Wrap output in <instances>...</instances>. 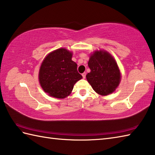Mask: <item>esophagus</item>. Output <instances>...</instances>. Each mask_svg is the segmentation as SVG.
I'll return each mask as SVG.
<instances>
[{"label":"esophagus","instance_id":"1","mask_svg":"<svg viewBox=\"0 0 155 155\" xmlns=\"http://www.w3.org/2000/svg\"><path fill=\"white\" fill-rule=\"evenodd\" d=\"M86 74L85 73V72H84V73L82 74V77H83V78H84V79L86 78Z\"/></svg>","mask_w":155,"mask_h":155}]
</instances>
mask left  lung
<instances>
[{
  "label": "left lung",
  "instance_id": "8db88e82",
  "mask_svg": "<svg viewBox=\"0 0 155 155\" xmlns=\"http://www.w3.org/2000/svg\"><path fill=\"white\" fill-rule=\"evenodd\" d=\"M88 66L90 72L86 75L87 81L100 95L113 93L120 82V71L113 57L106 51L100 50L90 57Z\"/></svg>",
  "mask_w": 155,
  "mask_h": 155
}]
</instances>
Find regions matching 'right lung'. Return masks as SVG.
<instances>
[{"instance_id": "add662e5", "label": "right lung", "mask_w": 155, "mask_h": 155, "mask_svg": "<svg viewBox=\"0 0 155 155\" xmlns=\"http://www.w3.org/2000/svg\"><path fill=\"white\" fill-rule=\"evenodd\" d=\"M72 53L65 48L56 49L44 59L39 72L41 86L49 96L63 99L71 94L74 84L82 78Z\"/></svg>"}]
</instances>
